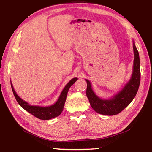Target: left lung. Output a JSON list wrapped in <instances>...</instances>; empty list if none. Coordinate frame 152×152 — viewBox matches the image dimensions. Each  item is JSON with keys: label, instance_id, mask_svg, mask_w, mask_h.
Instances as JSON below:
<instances>
[{"label": "left lung", "instance_id": "1", "mask_svg": "<svg viewBox=\"0 0 152 152\" xmlns=\"http://www.w3.org/2000/svg\"><path fill=\"white\" fill-rule=\"evenodd\" d=\"M133 42L134 60L132 77L125 86L117 94L108 99H101L93 91L91 82L86 79L87 83L86 96L89 100L91 106L97 113L110 116L119 114L131 103L137 94L140 84V60L134 41Z\"/></svg>", "mask_w": 152, "mask_h": 152}]
</instances>
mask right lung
Instances as JSON below:
<instances>
[{"mask_svg": "<svg viewBox=\"0 0 152 152\" xmlns=\"http://www.w3.org/2000/svg\"><path fill=\"white\" fill-rule=\"evenodd\" d=\"M78 78H74L70 80L68 84H66L61 91V94L59 96L58 101H56L54 104L48 107H41V106H37V105H31L27 102L23 100L21 98L18 96V94L16 93L15 89L12 86V82H11V88L12 90V92H13L14 96L16 99L18 103L22 108L29 112L31 114H32L33 116L38 118L39 119L42 120H49L53 118H55L56 117H58L60 115L62 110L64 109V106L65 104L67 94H68V90L70 88V86L74 84Z\"/></svg>", "mask_w": 152, "mask_h": 152, "instance_id": "right-lung-1", "label": "right lung"}]
</instances>
